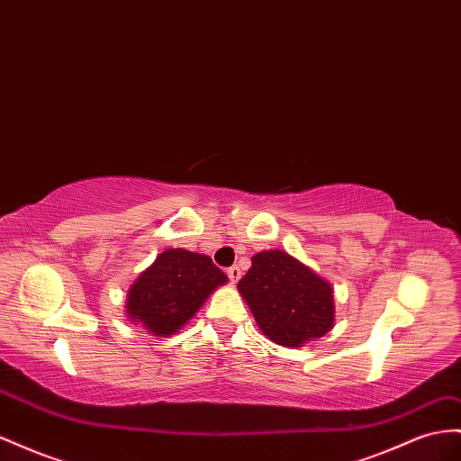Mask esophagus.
Listing matches in <instances>:
<instances>
[{
  "mask_svg": "<svg viewBox=\"0 0 461 461\" xmlns=\"http://www.w3.org/2000/svg\"><path fill=\"white\" fill-rule=\"evenodd\" d=\"M227 273H229V279L232 281V283H236L240 279V276H242V271H240V267L239 266H232V267H229L227 269Z\"/></svg>",
  "mask_w": 461,
  "mask_h": 461,
  "instance_id": "1",
  "label": "esophagus"
}]
</instances>
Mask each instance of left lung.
<instances>
[{"instance_id": "8db88e82", "label": "left lung", "mask_w": 461, "mask_h": 461, "mask_svg": "<svg viewBox=\"0 0 461 461\" xmlns=\"http://www.w3.org/2000/svg\"><path fill=\"white\" fill-rule=\"evenodd\" d=\"M239 291L259 330L277 345L301 347L333 326L331 285L287 252L256 254Z\"/></svg>"}]
</instances>
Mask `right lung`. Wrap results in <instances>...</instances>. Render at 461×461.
I'll return each mask as SVG.
<instances>
[{
  "mask_svg": "<svg viewBox=\"0 0 461 461\" xmlns=\"http://www.w3.org/2000/svg\"><path fill=\"white\" fill-rule=\"evenodd\" d=\"M227 283L203 254L167 250L147 267L128 293V314L157 338H167L188 321L219 285Z\"/></svg>",
  "mask_w": 461,
  "mask_h": 461,
  "instance_id": "add662e5",
  "label": "right lung"
}]
</instances>
